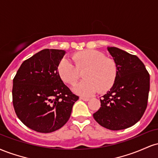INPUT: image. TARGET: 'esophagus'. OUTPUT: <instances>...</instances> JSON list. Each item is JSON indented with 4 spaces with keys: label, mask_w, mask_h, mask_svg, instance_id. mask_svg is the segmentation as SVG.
<instances>
[{
    "label": "esophagus",
    "mask_w": 158,
    "mask_h": 158,
    "mask_svg": "<svg viewBox=\"0 0 158 158\" xmlns=\"http://www.w3.org/2000/svg\"><path fill=\"white\" fill-rule=\"evenodd\" d=\"M80 99H82L83 101H85V102H87V101L89 100V98H87V97H80Z\"/></svg>",
    "instance_id": "34e87169"
}]
</instances>
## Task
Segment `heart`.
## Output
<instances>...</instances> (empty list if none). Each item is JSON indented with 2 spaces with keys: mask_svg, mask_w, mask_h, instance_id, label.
I'll return each instance as SVG.
<instances>
[{
  "mask_svg": "<svg viewBox=\"0 0 158 158\" xmlns=\"http://www.w3.org/2000/svg\"><path fill=\"white\" fill-rule=\"evenodd\" d=\"M73 63L62 59L57 68L59 77L67 84L75 85L83 71L85 80L75 88L77 93L90 96L99 90L100 93L108 91L113 87L117 77V64L112 58L94 50H85L72 56Z\"/></svg>",
  "mask_w": 158,
  "mask_h": 158,
  "instance_id": "1",
  "label": "heart"
}]
</instances>
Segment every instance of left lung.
I'll list each match as a JSON object with an SVG mask.
<instances>
[{
  "mask_svg": "<svg viewBox=\"0 0 158 158\" xmlns=\"http://www.w3.org/2000/svg\"><path fill=\"white\" fill-rule=\"evenodd\" d=\"M117 64L115 83L100 97L101 107L93 114L100 126L117 131L137 123L148 104L150 76L140 59L124 50L108 48Z\"/></svg>",
  "mask_w": 158,
  "mask_h": 158,
  "instance_id": "obj_1",
  "label": "left lung"
}]
</instances>
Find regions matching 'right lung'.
<instances>
[{"label": "right lung", "instance_id": "right-lung-1", "mask_svg": "<svg viewBox=\"0 0 158 158\" xmlns=\"http://www.w3.org/2000/svg\"><path fill=\"white\" fill-rule=\"evenodd\" d=\"M64 50L44 49L21 64L13 79L12 103L27 127L40 133L59 129L68 121L79 97L57 71Z\"/></svg>", "mask_w": 158, "mask_h": 158}]
</instances>
